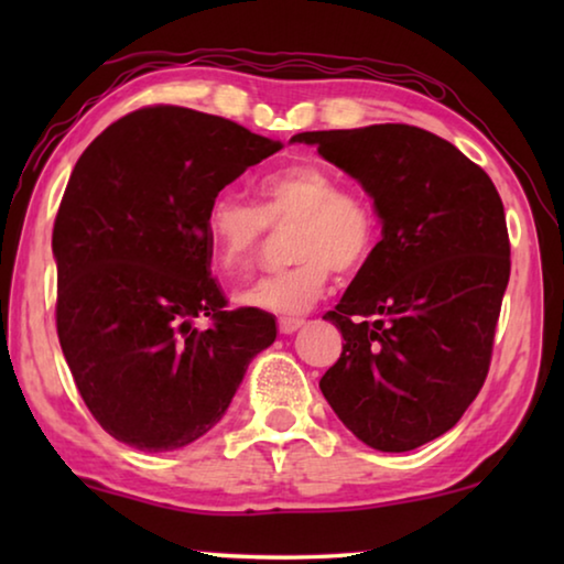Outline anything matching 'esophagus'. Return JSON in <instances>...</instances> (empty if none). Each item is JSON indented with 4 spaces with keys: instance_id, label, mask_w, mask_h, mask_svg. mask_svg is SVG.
Returning <instances> with one entry per match:
<instances>
[{
    "instance_id": "1",
    "label": "esophagus",
    "mask_w": 564,
    "mask_h": 564,
    "mask_svg": "<svg viewBox=\"0 0 564 564\" xmlns=\"http://www.w3.org/2000/svg\"><path fill=\"white\" fill-rule=\"evenodd\" d=\"M303 326L301 318H281L279 321V330L283 333V336H293L295 330H299Z\"/></svg>"
}]
</instances>
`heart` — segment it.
Wrapping results in <instances>:
<instances>
[{
  "label": "heart",
  "instance_id": "1",
  "mask_svg": "<svg viewBox=\"0 0 564 564\" xmlns=\"http://www.w3.org/2000/svg\"><path fill=\"white\" fill-rule=\"evenodd\" d=\"M259 208L234 191H218L208 202L204 238L214 269L234 279L251 269L265 231L295 224L291 234L293 269L263 275L238 293L248 308L301 316L323 299L330 273H356L370 261L380 226L373 204L358 191L340 188L326 166L303 161L259 181Z\"/></svg>",
  "mask_w": 564,
  "mask_h": 564
}]
</instances>
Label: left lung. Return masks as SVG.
<instances>
[{
	"label": "left lung",
	"instance_id": "1",
	"mask_svg": "<svg viewBox=\"0 0 564 564\" xmlns=\"http://www.w3.org/2000/svg\"><path fill=\"white\" fill-rule=\"evenodd\" d=\"M291 141L356 178L383 226L326 316L346 346L321 393L360 443L415 451L451 431L488 376L510 279L498 188L451 141L408 123Z\"/></svg>",
	"mask_w": 564,
	"mask_h": 564
}]
</instances>
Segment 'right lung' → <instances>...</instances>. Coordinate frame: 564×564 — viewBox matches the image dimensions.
<instances>
[{
    "label": "right lung",
    "instance_id": "1",
    "mask_svg": "<svg viewBox=\"0 0 564 564\" xmlns=\"http://www.w3.org/2000/svg\"><path fill=\"white\" fill-rule=\"evenodd\" d=\"M281 149L184 107L113 121L84 151L54 221L56 333L84 403L119 443L178 451L224 417L275 318L224 311L208 202ZM208 315L212 329L195 318Z\"/></svg>",
    "mask_w": 564,
    "mask_h": 564
}]
</instances>
